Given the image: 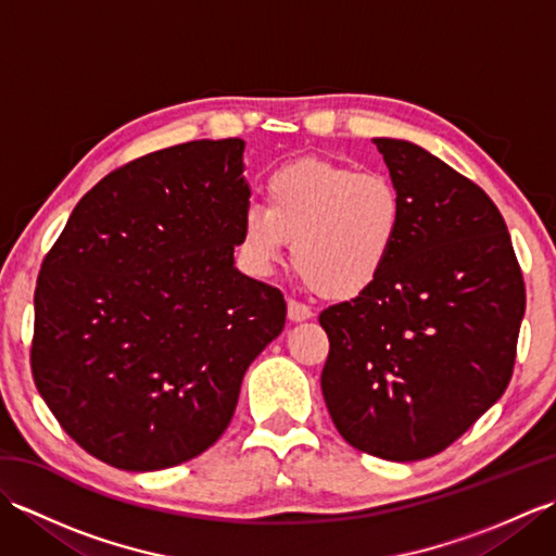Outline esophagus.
I'll use <instances>...</instances> for the list:
<instances>
[{
    "mask_svg": "<svg viewBox=\"0 0 556 556\" xmlns=\"http://www.w3.org/2000/svg\"><path fill=\"white\" fill-rule=\"evenodd\" d=\"M311 317H313V311L308 308V305L289 299V320L291 323H305V320H311Z\"/></svg>",
    "mask_w": 556,
    "mask_h": 556,
    "instance_id": "34e87169",
    "label": "esophagus"
}]
</instances>
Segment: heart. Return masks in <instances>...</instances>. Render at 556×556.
<instances>
[{
    "label": "heart",
    "instance_id": "heart-1",
    "mask_svg": "<svg viewBox=\"0 0 556 556\" xmlns=\"http://www.w3.org/2000/svg\"><path fill=\"white\" fill-rule=\"evenodd\" d=\"M404 231V200L389 176L305 157L267 176L265 207L241 212L239 245L257 271L291 242L299 275L325 299L349 301L382 279Z\"/></svg>",
    "mask_w": 556,
    "mask_h": 556
}]
</instances>
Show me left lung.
Here are the masks:
<instances>
[{"label": "left lung", "instance_id": "obj_1", "mask_svg": "<svg viewBox=\"0 0 556 556\" xmlns=\"http://www.w3.org/2000/svg\"><path fill=\"white\" fill-rule=\"evenodd\" d=\"M375 146L404 200V231L372 289L320 313V382L351 446L420 460L504 394L526 285L502 212L478 184L408 140Z\"/></svg>", "mask_w": 556, "mask_h": 556}]
</instances>
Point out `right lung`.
<instances>
[{"label":"right lung","mask_w":556,"mask_h":556,"mask_svg":"<svg viewBox=\"0 0 556 556\" xmlns=\"http://www.w3.org/2000/svg\"><path fill=\"white\" fill-rule=\"evenodd\" d=\"M243 148L191 140L114 169L42 260L35 387L71 440L114 468L203 454L285 329L281 291L233 267L251 205Z\"/></svg>","instance_id":"add662e5"}]
</instances>
